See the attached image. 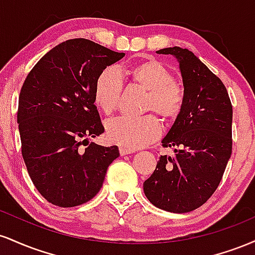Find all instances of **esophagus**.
I'll use <instances>...</instances> for the list:
<instances>
[{
    "label": "esophagus",
    "instance_id": "esophagus-1",
    "mask_svg": "<svg viewBox=\"0 0 255 255\" xmlns=\"http://www.w3.org/2000/svg\"><path fill=\"white\" fill-rule=\"evenodd\" d=\"M133 150H129V148H127V147H120V154H121V156H126V154H130V153H133Z\"/></svg>",
    "mask_w": 255,
    "mask_h": 255
}]
</instances>
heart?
<instances>
[{"label":"heart","mask_w":255,"mask_h":255,"mask_svg":"<svg viewBox=\"0 0 255 255\" xmlns=\"http://www.w3.org/2000/svg\"><path fill=\"white\" fill-rule=\"evenodd\" d=\"M121 75L130 79L147 92L146 109L154 110L164 120H174L183 104V91L175 81L172 73L156 60L134 64L124 71L109 67L98 75L93 98L97 107L107 115L116 109L124 89ZM162 133L159 120L153 114L130 118L121 116L108 122L107 135L110 141L129 150L142 147L158 139Z\"/></svg>","instance_id":"obj_1"}]
</instances>
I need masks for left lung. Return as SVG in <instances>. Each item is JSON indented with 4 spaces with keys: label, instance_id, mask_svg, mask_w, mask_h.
<instances>
[{
    "label": "left lung",
    "instance_id": "1",
    "mask_svg": "<svg viewBox=\"0 0 255 255\" xmlns=\"http://www.w3.org/2000/svg\"><path fill=\"white\" fill-rule=\"evenodd\" d=\"M180 63L182 109L162 140L175 156H160L144 182V193L158 209L186 213L198 209L217 189L233 150V105L224 84L199 58L180 46L160 49Z\"/></svg>",
    "mask_w": 255,
    "mask_h": 255
}]
</instances>
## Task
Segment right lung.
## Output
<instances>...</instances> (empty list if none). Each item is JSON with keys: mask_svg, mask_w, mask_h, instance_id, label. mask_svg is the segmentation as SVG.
Segmentation results:
<instances>
[{"mask_svg": "<svg viewBox=\"0 0 255 255\" xmlns=\"http://www.w3.org/2000/svg\"><path fill=\"white\" fill-rule=\"evenodd\" d=\"M124 56L75 38L46 52L25 79L17 108L21 153L34 187L52 205L73 207L91 200L120 156L118 146L81 145L104 133L95 84Z\"/></svg>", "mask_w": 255, "mask_h": 255, "instance_id": "right-lung-1", "label": "right lung"}]
</instances>
